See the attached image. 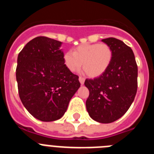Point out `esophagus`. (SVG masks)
<instances>
[{
	"mask_svg": "<svg viewBox=\"0 0 154 154\" xmlns=\"http://www.w3.org/2000/svg\"><path fill=\"white\" fill-rule=\"evenodd\" d=\"M79 80L81 85H83L84 82H85V79H84L83 77H79Z\"/></svg>",
	"mask_w": 154,
	"mask_h": 154,
	"instance_id": "1",
	"label": "esophagus"
}]
</instances>
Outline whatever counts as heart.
I'll use <instances>...</instances> for the list:
<instances>
[{
  "label": "heart",
  "mask_w": 154,
  "mask_h": 154,
  "mask_svg": "<svg viewBox=\"0 0 154 154\" xmlns=\"http://www.w3.org/2000/svg\"><path fill=\"white\" fill-rule=\"evenodd\" d=\"M113 51L109 45L102 43L83 44L77 46L72 52L67 51L63 55L65 67L70 72L82 68L90 77L101 75L109 67L112 61Z\"/></svg>",
  "instance_id": "obj_1"
}]
</instances>
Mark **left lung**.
<instances>
[{
  "instance_id": "1",
  "label": "left lung",
  "mask_w": 154,
  "mask_h": 154,
  "mask_svg": "<svg viewBox=\"0 0 154 154\" xmlns=\"http://www.w3.org/2000/svg\"><path fill=\"white\" fill-rule=\"evenodd\" d=\"M102 42L112 48V61L103 75L85 79V85L89 90L85 105L92 119L110 123L122 117L133 103L138 69L133 50L124 42L115 38Z\"/></svg>"
}]
</instances>
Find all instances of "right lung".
Listing matches in <instances>:
<instances>
[{
    "label": "right lung",
    "instance_id": "obj_1",
    "mask_svg": "<svg viewBox=\"0 0 154 154\" xmlns=\"http://www.w3.org/2000/svg\"><path fill=\"white\" fill-rule=\"evenodd\" d=\"M62 42L37 37L17 56L19 97L34 117L44 122L60 119L80 87L79 76L65 67Z\"/></svg>",
    "mask_w": 154,
    "mask_h": 154
}]
</instances>
